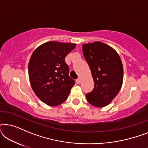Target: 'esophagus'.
I'll return each instance as SVG.
<instances>
[{"label":"esophagus","mask_w":148,"mask_h":148,"mask_svg":"<svg viewBox=\"0 0 148 148\" xmlns=\"http://www.w3.org/2000/svg\"><path fill=\"white\" fill-rule=\"evenodd\" d=\"M76 82H77V84H80V82H81V79L80 78H78L76 80Z\"/></svg>","instance_id":"esophagus-1"}]
</instances>
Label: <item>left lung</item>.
<instances>
[{
  "mask_svg": "<svg viewBox=\"0 0 148 148\" xmlns=\"http://www.w3.org/2000/svg\"><path fill=\"white\" fill-rule=\"evenodd\" d=\"M82 49L94 82V90L86 94L87 100L96 107H104L110 104L122 87L121 57L114 48L100 41L84 44Z\"/></svg>",
  "mask_w": 148,
  "mask_h": 148,
  "instance_id": "left-lung-1",
  "label": "left lung"
}]
</instances>
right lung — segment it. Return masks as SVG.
<instances>
[{
	"mask_svg": "<svg viewBox=\"0 0 148 148\" xmlns=\"http://www.w3.org/2000/svg\"><path fill=\"white\" fill-rule=\"evenodd\" d=\"M76 44L56 41L36 48L30 57L28 74L32 88L42 102L56 106L66 100L75 81L69 75L66 56Z\"/></svg>",
	"mask_w": 148,
	"mask_h": 148,
	"instance_id": "1",
	"label": "right lung"
}]
</instances>
